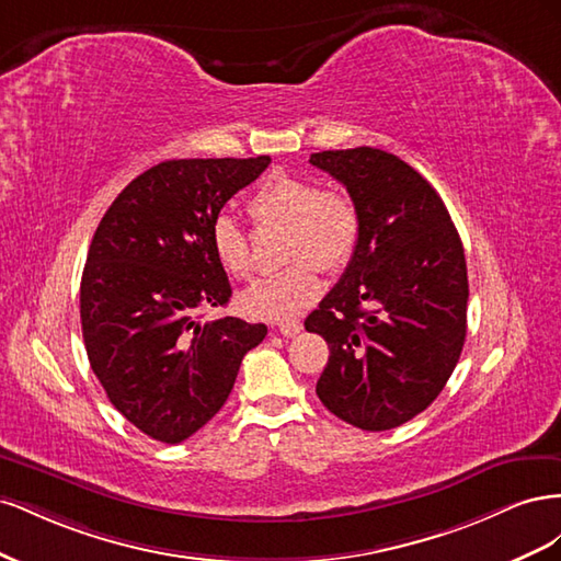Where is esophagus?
Returning a JSON list of instances; mask_svg holds the SVG:
<instances>
[{
  "label": "esophagus",
  "mask_w": 561,
  "mask_h": 561,
  "mask_svg": "<svg viewBox=\"0 0 561 561\" xmlns=\"http://www.w3.org/2000/svg\"><path fill=\"white\" fill-rule=\"evenodd\" d=\"M276 330L283 336H295L301 332V322L299 320H280V322H276Z\"/></svg>",
  "instance_id": "esophagus-1"
}]
</instances>
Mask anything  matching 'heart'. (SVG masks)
<instances>
[{"label": "heart", "instance_id": "obj_1", "mask_svg": "<svg viewBox=\"0 0 561 561\" xmlns=\"http://www.w3.org/2000/svg\"><path fill=\"white\" fill-rule=\"evenodd\" d=\"M257 227H285L283 260L290 266L280 274L252 283L241 295V307L260 318H285L309 307L320 295L318 268L336 274L360 243L363 219L353 198L328 192L316 180L290 173L266 178L248 201ZM210 250L231 278L252 274V252L245 231L229 215L210 227Z\"/></svg>", "mask_w": 561, "mask_h": 561}]
</instances>
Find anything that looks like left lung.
<instances>
[{"label": "left lung", "mask_w": 561, "mask_h": 561, "mask_svg": "<svg viewBox=\"0 0 561 561\" xmlns=\"http://www.w3.org/2000/svg\"><path fill=\"white\" fill-rule=\"evenodd\" d=\"M346 186L360 243L344 276L304 320L330 358L320 402L363 431H390L439 396L461 358L468 268L443 198L412 165L375 147L309 159Z\"/></svg>", "instance_id": "left-lung-1"}]
</instances>
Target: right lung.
<instances>
[{"mask_svg": "<svg viewBox=\"0 0 561 561\" xmlns=\"http://www.w3.org/2000/svg\"><path fill=\"white\" fill-rule=\"evenodd\" d=\"M271 163L173 159L149 168L100 219L81 276V332L110 402L135 428L178 445L222 410L264 322L201 320L229 278L210 250L213 219Z\"/></svg>", "mask_w": 561, "mask_h": 561, "instance_id": "add662e5", "label": "right lung"}]
</instances>
